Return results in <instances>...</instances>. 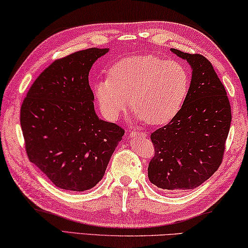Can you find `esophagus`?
Masks as SVG:
<instances>
[{
	"instance_id": "34e87169",
	"label": "esophagus",
	"mask_w": 248,
	"mask_h": 248,
	"mask_svg": "<svg viewBox=\"0 0 248 248\" xmlns=\"http://www.w3.org/2000/svg\"><path fill=\"white\" fill-rule=\"evenodd\" d=\"M130 137H131V138H145L146 133H144V132H131V133H130Z\"/></svg>"
}]
</instances>
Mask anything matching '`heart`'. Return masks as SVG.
Returning a JSON list of instances; mask_svg holds the SVG:
<instances>
[{"mask_svg":"<svg viewBox=\"0 0 248 248\" xmlns=\"http://www.w3.org/2000/svg\"><path fill=\"white\" fill-rule=\"evenodd\" d=\"M190 89L186 68L154 55L131 56L110 66L108 79L94 84V96L106 119L115 121L130 107L141 121L165 124L181 110Z\"/></svg>","mask_w":248,"mask_h":248,"instance_id":"1","label":"heart"}]
</instances>
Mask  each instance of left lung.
Here are the masks:
<instances>
[{
    "label": "left lung",
    "instance_id": "1",
    "mask_svg": "<svg viewBox=\"0 0 248 248\" xmlns=\"http://www.w3.org/2000/svg\"><path fill=\"white\" fill-rule=\"evenodd\" d=\"M171 52L190 64L191 84L179 114L151 134L155 155L147 171L157 187L181 192L200 186L221 165L232 115L210 62L200 54Z\"/></svg>",
    "mask_w": 248,
    "mask_h": 248
}]
</instances>
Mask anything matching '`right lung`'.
<instances>
[{
    "label": "right lung",
    "instance_id": "add662e5",
    "mask_svg": "<svg viewBox=\"0 0 248 248\" xmlns=\"http://www.w3.org/2000/svg\"><path fill=\"white\" fill-rule=\"evenodd\" d=\"M107 52L91 47L53 62L22 102L20 125L28 158L62 190L95 186L124 134L94 110L89 73Z\"/></svg>",
    "mask_w": 248,
    "mask_h": 248
}]
</instances>
